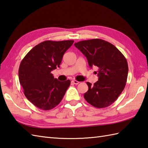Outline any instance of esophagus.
<instances>
[{
    "mask_svg": "<svg viewBox=\"0 0 148 148\" xmlns=\"http://www.w3.org/2000/svg\"><path fill=\"white\" fill-rule=\"evenodd\" d=\"M72 82H73L74 84L77 85V84H78L80 83V82H78L77 80H72Z\"/></svg>",
    "mask_w": 148,
    "mask_h": 148,
    "instance_id": "obj_1",
    "label": "esophagus"
}]
</instances>
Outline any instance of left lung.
I'll return each mask as SVG.
<instances>
[{
	"instance_id": "1",
	"label": "left lung",
	"mask_w": 148,
	"mask_h": 148,
	"mask_svg": "<svg viewBox=\"0 0 148 148\" xmlns=\"http://www.w3.org/2000/svg\"><path fill=\"white\" fill-rule=\"evenodd\" d=\"M87 58L89 66L98 68L97 82H87L88 90L85 99L96 108L110 106L122 92L126 85L129 67L126 58L114 45L102 39L82 40L75 44Z\"/></svg>"
}]
</instances>
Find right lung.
<instances>
[{
  "label": "right lung",
  "mask_w": 148,
  "mask_h": 148,
  "mask_svg": "<svg viewBox=\"0 0 148 148\" xmlns=\"http://www.w3.org/2000/svg\"><path fill=\"white\" fill-rule=\"evenodd\" d=\"M73 40H46L32 48L19 68V80L26 97L35 106L49 110L60 104L70 80L60 82L51 71L60 68L65 52Z\"/></svg>",
  "instance_id": "add662e5"
}]
</instances>
